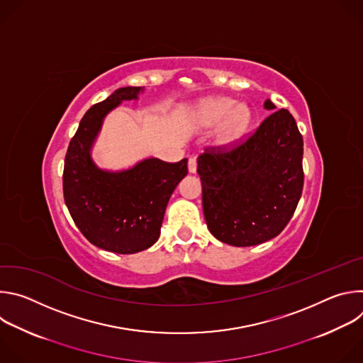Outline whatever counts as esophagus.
I'll list each match as a JSON object with an SVG mask.
<instances>
[{"label":"esophagus","instance_id":"1","mask_svg":"<svg viewBox=\"0 0 363 363\" xmlns=\"http://www.w3.org/2000/svg\"><path fill=\"white\" fill-rule=\"evenodd\" d=\"M188 171H189V174H195L196 172V158H189V161H188Z\"/></svg>","mask_w":363,"mask_h":363}]
</instances>
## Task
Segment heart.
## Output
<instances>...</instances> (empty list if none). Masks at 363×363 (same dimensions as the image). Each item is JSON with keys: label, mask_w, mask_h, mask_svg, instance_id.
<instances>
[{"label": "heart", "mask_w": 363, "mask_h": 363, "mask_svg": "<svg viewBox=\"0 0 363 363\" xmlns=\"http://www.w3.org/2000/svg\"><path fill=\"white\" fill-rule=\"evenodd\" d=\"M201 119L205 125H216L223 121L218 130V142L231 145L245 135L251 115L245 105H237V101L230 97H217L203 103Z\"/></svg>", "instance_id": "heart-1"}]
</instances>
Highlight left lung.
Listing matches in <instances>:
<instances>
[{"mask_svg": "<svg viewBox=\"0 0 363 363\" xmlns=\"http://www.w3.org/2000/svg\"><path fill=\"white\" fill-rule=\"evenodd\" d=\"M274 111L251 138L228 152H205L196 172L210 233L234 247L279 235L293 217L303 189V138L287 109Z\"/></svg>", "mask_w": 363, "mask_h": 363, "instance_id": "1", "label": "left lung"}]
</instances>
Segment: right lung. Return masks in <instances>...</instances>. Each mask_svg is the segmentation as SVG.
Listing matches in <instances>:
<instances>
[{
  "instance_id": "1",
  "label": "right lung",
  "mask_w": 363,
  "mask_h": 363,
  "mask_svg": "<svg viewBox=\"0 0 363 363\" xmlns=\"http://www.w3.org/2000/svg\"><path fill=\"white\" fill-rule=\"evenodd\" d=\"M145 87H121L91 106L70 140L63 172L69 213L96 247L135 254L158 241L168 201L188 172V160L175 164L145 158L128 169L96 165L93 145L105 118L125 100H138Z\"/></svg>"
}]
</instances>
